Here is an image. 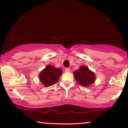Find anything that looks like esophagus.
<instances>
[{
	"label": "esophagus",
	"instance_id": "34e87169",
	"mask_svg": "<svg viewBox=\"0 0 128 128\" xmlns=\"http://www.w3.org/2000/svg\"><path fill=\"white\" fill-rule=\"evenodd\" d=\"M64 70H65V72H69L70 70V69L69 68H66V69H64Z\"/></svg>",
	"mask_w": 128,
	"mask_h": 128
}]
</instances>
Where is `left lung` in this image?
I'll return each instance as SVG.
<instances>
[{
  "label": "left lung",
  "mask_w": 128,
  "mask_h": 128,
  "mask_svg": "<svg viewBox=\"0 0 128 128\" xmlns=\"http://www.w3.org/2000/svg\"><path fill=\"white\" fill-rule=\"evenodd\" d=\"M74 78L79 84L87 87L95 81V74L91 71L86 66H80L79 69L73 73Z\"/></svg>",
  "instance_id": "8db88e82"
}]
</instances>
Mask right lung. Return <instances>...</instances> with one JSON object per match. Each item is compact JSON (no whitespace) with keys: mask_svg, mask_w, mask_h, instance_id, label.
<instances>
[{"mask_svg":"<svg viewBox=\"0 0 128 128\" xmlns=\"http://www.w3.org/2000/svg\"><path fill=\"white\" fill-rule=\"evenodd\" d=\"M62 73V70L60 69L49 64L40 72V80L45 86H50L58 82Z\"/></svg>","mask_w":128,"mask_h":128,"instance_id":"1","label":"right lung"}]
</instances>
